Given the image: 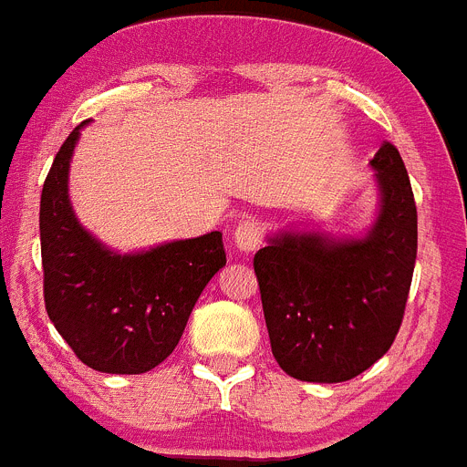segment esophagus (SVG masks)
Instances as JSON below:
<instances>
[{
	"instance_id": "34e87169",
	"label": "esophagus",
	"mask_w": 467,
	"mask_h": 467,
	"mask_svg": "<svg viewBox=\"0 0 467 467\" xmlns=\"http://www.w3.org/2000/svg\"><path fill=\"white\" fill-rule=\"evenodd\" d=\"M260 244H263V225L255 219H246L237 225L234 230V246L242 251V254H254L258 251Z\"/></svg>"
}]
</instances>
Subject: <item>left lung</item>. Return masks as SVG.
<instances>
[{"label": "left lung", "instance_id": "1", "mask_svg": "<svg viewBox=\"0 0 467 467\" xmlns=\"http://www.w3.org/2000/svg\"><path fill=\"white\" fill-rule=\"evenodd\" d=\"M378 191L361 234L283 228L254 258L274 359L304 382H346L391 348L417 260V207L389 142L371 159Z\"/></svg>", "mask_w": 467, "mask_h": 467}]
</instances>
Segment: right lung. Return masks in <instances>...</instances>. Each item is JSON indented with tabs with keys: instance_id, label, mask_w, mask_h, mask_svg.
<instances>
[{
	"instance_id": "add662e5",
	"label": "right lung",
	"mask_w": 467,
	"mask_h": 467,
	"mask_svg": "<svg viewBox=\"0 0 467 467\" xmlns=\"http://www.w3.org/2000/svg\"><path fill=\"white\" fill-rule=\"evenodd\" d=\"M76 126L41 193L46 311L78 359L94 371L138 376L177 348L195 302L225 267L219 230L119 254L78 221L68 170L80 140Z\"/></svg>"
}]
</instances>
